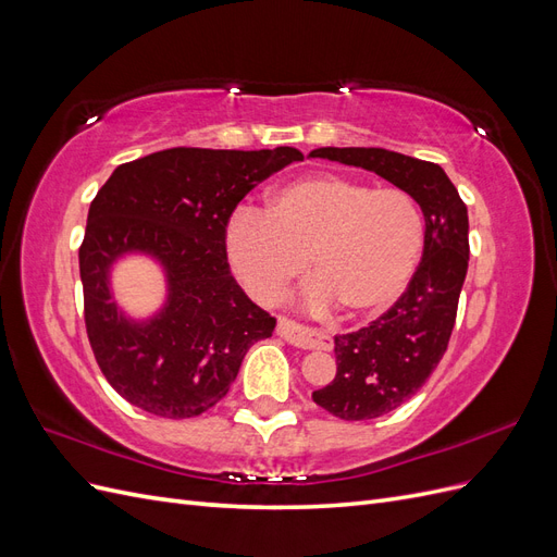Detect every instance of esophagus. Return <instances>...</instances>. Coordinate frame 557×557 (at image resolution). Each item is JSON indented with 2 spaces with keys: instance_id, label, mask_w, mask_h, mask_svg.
Wrapping results in <instances>:
<instances>
[{
  "instance_id": "obj_1",
  "label": "esophagus",
  "mask_w": 557,
  "mask_h": 557,
  "mask_svg": "<svg viewBox=\"0 0 557 557\" xmlns=\"http://www.w3.org/2000/svg\"><path fill=\"white\" fill-rule=\"evenodd\" d=\"M278 334L285 342H290L297 348H307V350H332V336L325 332H318L305 325H297L295 320L281 318L278 320Z\"/></svg>"
}]
</instances>
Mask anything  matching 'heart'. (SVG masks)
<instances>
[{
    "mask_svg": "<svg viewBox=\"0 0 557 557\" xmlns=\"http://www.w3.org/2000/svg\"><path fill=\"white\" fill-rule=\"evenodd\" d=\"M227 258L246 293L274 305L305 274L307 305L376 313L407 288L423 248V215L409 193L339 174L281 185L269 211L239 209L225 232Z\"/></svg>",
    "mask_w": 557,
    "mask_h": 557,
    "instance_id": "1",
    "label": "heart"
}]
</instances>
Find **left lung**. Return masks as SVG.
<instances>
[{
    "label": "left lung",
    "instance_id": "obj_1",
    "mask_svg": "<svg viewBox=\"0 0 557 557\" xmlns=\"http://www.w3.org/2000/svg\"><path fill=\"white\" fill-rule=\"evenodd\" d=\"M409 193L425 218L423 260L409 288L369 327L334 336L336 376L313 401L342 420H372L411 399L444 358L469 262V218L440 164L385 148H315Z\"/></svg>",
    "mask_w": 557,
    "mask_h": 557
}]
</instances>
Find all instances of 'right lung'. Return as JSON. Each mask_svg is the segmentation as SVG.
<instances>
[{"label": "right lung", "mask_w": 557, "mask_h": 557, "mask_svg": "<svg viewBox=\"0 0 557 557\" xmlns=\"http://www.w3.org/2000/svg\"><path fill=\"white\" fill-rule=\"evenodd\" d=\"M305 156L297 148H170L115 166L88 211L78 250L86 327L99 369L134 407L162 418H193L221 401L248 348L272 336L276 318L234 281L225 230L256 188ZM132 255L153 259L165 299L129 317L110 276Z\"/></svg>", "instance_id": "add662e5"}]
</instances>
